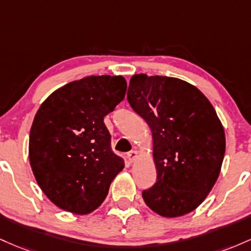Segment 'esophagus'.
Segmentation results:
<instances>
[{"instance_id": "obj_1", "label": "esophagus", "mask_w": 251, "mask_h": 251, "mask_svg": "<svg viewBox=\"0 0 251 251\" xmlns=\"http://www.w3.org/2000/svg\"><path fill=\"white\" fill-rule=\"evenodd\" d=\"M137 156H139V153H137L136 151H131L126 154V157H128L129 162H134L135 160L137 159Z\"/></svg>"}]
</instances>
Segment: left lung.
Instances as JSON below:
<instances>
[{
	"label": "left lung",
	"mask_w": 251,
	"mask_h": 251,
	"mask_svg": "<svg viewBox=\"0 0 251 251\" xmlns=\"http://www.w3.org/2000/svg\"><path fill=\"white\" fill-rule=\"evenodd\" d=\"M126 100L153 135L156 182L143 201L162 217H179L204 201L221 172L225 134L212 104L178 78L135 75Z\"/></svg>",
	"instance_id": "obj_1"
}]
</instances>
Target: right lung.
Returning <instances> with one entry per match:
<instances>
[{
	"instance_id": "1",
	"label": "right lung",
	"mask_w": 251,
	"mask_h": 251,
	"mask_svg": "<svg viewBox=\"0 0 251 251\" xmlns=\"http://www.w3.org/2000/svg\"><path fill=\"white\" fill-rule=\"evenodd\" d=\"M122 75H90L58 89L41 104L29 134V161L42 192L77 215L97 209L125 167L111 149L104 117L125 100Z\"/></svg>"
}]
</instances>
